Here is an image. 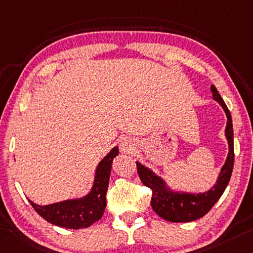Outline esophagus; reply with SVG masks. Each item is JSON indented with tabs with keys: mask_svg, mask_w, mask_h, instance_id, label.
<instances>
[{
	"mask_svg": "<svg viewBox=\"0 0 253 253\" xmlns=\"http://www.w3.org/2000/svg\"><path fill=\"white\" fill-rule=\"evenodd\" d=\"M119 147H120V151H122L123 153H131V152L135 150L136 143L133 138L125 137L120 141Z\"/></svg>",
	"mask_w": 253,
	"mask_h": 253,
	"instance_id": "34e87169",
	"label": "esophagus"
}]
</instances>
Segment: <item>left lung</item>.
Returning <instances> with one entry per match:
<instances>
[{
	"label": "left lung",
	"mask_w": 253,
	"mask_h": 253,
	"mask_svg": "<svg viewBox=\"0 0 253 253\" xmlns=\"http://www.w3.org/2000/svg\"><path fill=\"white\" fill-rule=\"evenodd\" d=\"M211 91L213 99L219 103L225 112L227 122L225 127V137L228 145V153L225 163L220 168V172L216 179V182L211 189L205 192H187L175 190L170 187L161 175L136 161L138 175L142 182L153 191L151 200V206L160 217L173 223L192 222L202 218L211 210L216 202L223 195L224 190L230 181L232 171L234 166V142H233V125L230 110L227 109L225 102L223 101L218 91L211 84Z\"/></svg>",
	"instance_id": "1"
}]
</instances>
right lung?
<instances>
[{
	"label": "right lung",
	"instance_id": "obj_1",
	"mask_svg": "<svg viewBox=\"0 0 253 253\" xmlns=\"http://www.w3.org/2000/svg\"><path fill=\"white\" fill-rule=\"evenodd\" d=\"M118 153V146L112 147L109 153L99 162L94 172L91 189L82 197L66 199L42 206L35 204L30 199L28 200L35 211L53 225L72 230L91 226L101 218L105 213L107 205L106 194L109 184L112 161Z\"/></svg>",
	"mask_w": 253,
	"mask_h": 253
}]
</instances>
